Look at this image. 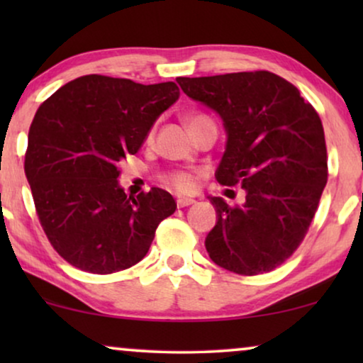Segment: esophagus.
Segmentation results:
<instances>
[{"instance_id": "obj_1", "label": "esophagus", "mask_w": 363, "mask_h": 363, "mask_svg": "<svg viewBox=\"0 0 363 363\" xmlns=\"http://www.w3.org/2000/svg\"><path fill=\"white\" fill-rule=\"evenodd\" d=\"M193 203H195V200H193V198H178L177 206L178 208H185V206L193 205Z\"/></svg>"}]
</instances>
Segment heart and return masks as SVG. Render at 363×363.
<instances>
[{
	"label": "heart",
	"instance_id": "heart-1",
	"mask_svg": "<svg viewBox=\"0 0 363 363\" xmlns=\"http://www.w3.org/2000/svg\"><path fill=\"white\" fill-rule=\"evenodd\" d=\"M185 122H186L188 128H190V132H193V130H196V128L200 125H203V123L211 122V118L205 116V113L190 112V113H186V116H185ZM153 133H155V127H152L150 130H148V135H147L148 140H150V138L153 137ZM162 180H163V183H165V185L177 188V190H180V191H186V190H191V188H193V178L185 172L165 173V175L162 177Z\"/></svg>",
	"mask_w": 363,
	"mask_h": 363
}]
</instances>
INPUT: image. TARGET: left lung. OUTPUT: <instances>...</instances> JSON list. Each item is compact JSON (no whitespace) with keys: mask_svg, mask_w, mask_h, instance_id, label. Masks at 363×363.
<instances>
[{"mask_svg":"<svg viewBox=\"0 0 363 363\" xmlns=\"http://www.w3.org/2000/svg\"><path fill=\"white\" fill-rule=\"evenodd\" d=\"M177 82L188 97L220 113L228 142L216 180L240 185L246 195L235 206L210 198L218 221L206 236L208 255L241 276L276 269L304 241L327 183L319 113L299 89L269 71Z\"/></svg>","mask_w":363,"mask_h":363,"instance_id":"obj_1","label":"left lung"}]
</instances>
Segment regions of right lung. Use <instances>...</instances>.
<instances>
[{"label": "right lung", "mask_w": 363, "mask_h": 363, "mask_svg": "<svg viewBox=\"0 0 363 363\" xmlns=\"http://www.w3.org/2000/svg\"><path fill=\"white\" fill-rule=\"evenodd\" d=\"M180 97L175 82L143 86L89 74L39 106L24 173L49 242L77 269L112 274L142 261L177 203L162 188L127 198L118 163L133 155L162 112Z\"/></svg>", "instance_id": "right-lung-1"}]
</instances>
